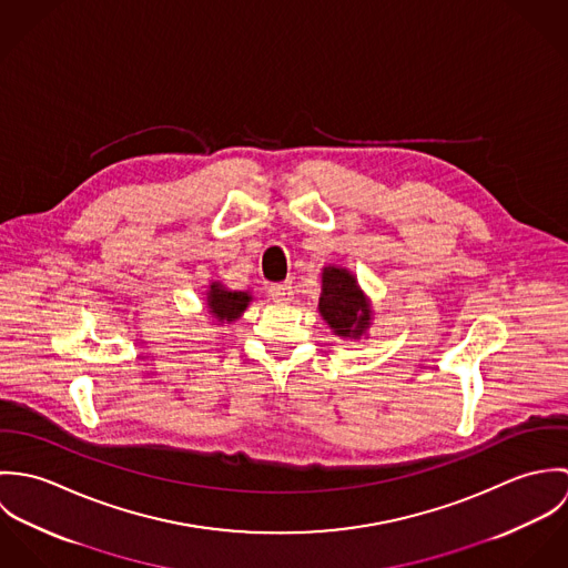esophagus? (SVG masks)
<instances>
[{"label":"esophagus","mask_w":568,"mask_h":568,"mask_svg":"<svg viewBox=\"0 0 568 568\" xmlns=\"http://www.w3.org/2000/svg\"><path fill=\"white\" fill-rule=\"evenodd\" d=\"M271 300L277 304H288L293 300V284L291 282H282V284H273L268 288Z\"/></svg>","instance_id":"esophagus-1"}]
</instances>
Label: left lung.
<instances>
[{
  "label": "left lung",
  "instance_id": "obj_1",
  "mask_svg": "<svg viewBox=\"0 0 568 568\" xmlns=\"http://www.w3.org/2000/svg\"><path fill=\"white\" fill-rule=\"evenodd\" d=\"M317 311L327 327L343 341H361L369 336L367 332L374 322L372 300L361 288L356 275L345 266H324Z\"/></svg>",
  "mask_w": 568,
  "mask_h": 568
}]
</instances>
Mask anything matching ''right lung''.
Segmentation results:
<instances>
[{
    "instance_id": "1",
    "label": "right lung",
    "mask_w": 568,
    "mask_h": 568,
    "mask_svg": "<svg viewBox=\"0 0 568 568\" xmlns=\"http://www.w3.org/2000/svg\"><path fill=\"white\" fill-rule=\"evenodd\" d=\"M251 302V291H232L219 280H212L205 291V311L214 325L234 324L236 320L243 317Z\"/></svg>"
}]
</instances>
